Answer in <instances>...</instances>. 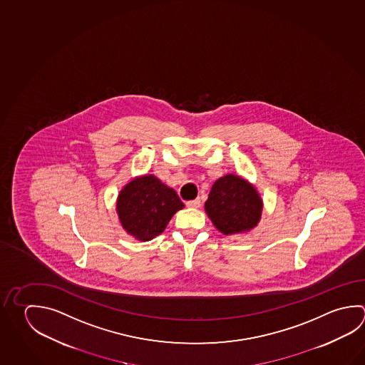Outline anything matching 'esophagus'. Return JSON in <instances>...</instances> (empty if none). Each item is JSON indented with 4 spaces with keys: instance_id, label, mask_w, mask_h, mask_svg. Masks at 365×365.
<instances>
[{
    "instance_id": "esophagus-1",
    "label": "esophagus",
    "mask_w": 365,
    "mask_h": 365,
    "mask_svg": "<svg viewBox=\"0 0 365 365\" xmlns=\"http://www.w3.org/2000/svg\"><path fill=\"white\" fill-rule=\"evenodd\" d=\"M186 206L189 207V208H198V207H200V199L187 200V202H186Z\"/></svg>"
}]
</instances>
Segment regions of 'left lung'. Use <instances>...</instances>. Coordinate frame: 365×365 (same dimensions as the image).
Masks as SVG:
<instances>
[{
	"label": "left lung",
	"instance_id": "1",
	"mask_svg": "<svg viewBox=\"0 0 365 365\" xmlns=\"http://www.w3.org/2000/svg\"><path fill=\"white\" fill-rule=\"evenodd\" d=\"M205 210L220 232L240 234L259 224L262 199L247 180L237 175H225L215 181Z\"/></svg>",
	"mask_w": 365,
	"mask_h": 365
}]
</instances>
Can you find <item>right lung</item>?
I'll return each instance as SVG.
<instances>
[{
	"label": "right lung",
	"mask_w": 365,
	"mask_h": 365,
	"mask_svg": "<svg viewBox=\"0 0 365 365\" xmlns=\"http://www.w3.org/2000/svg\"><path fill=\"white\" fill-rule=\"evenodd\" d=\"M182 208L176 192L153 175L131 180L117 199L120 225L141 242L163 232L173 215Z\"/></svg>",
	"instance_id": "right-lung-1"
}]
</instances>
